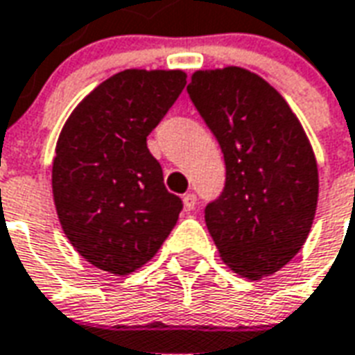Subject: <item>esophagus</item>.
I'll list each match as a JSON object with an SVG mask.
<instances>
[{"instance_id":"1","label":"esophagus","mask_w":355,"mask_h":355,"mask_svg":"<svg viewBox=\"0 0 355 355\" xmlns=\"http://www.w3.org/2000/svg\"><path fill=\"white\" fill-rule=\"evenodd\" d=\"M182 201H184L186 211H193V209H196V205H198V198H196V193H186L184 198H182Z\"/></svg>"}]
</instances>
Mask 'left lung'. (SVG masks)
<instances>
[{
	"mask_svg": "<svg viewBox=\"0 0 355 355\" xmlns=\"http://www.w3.org/2000/svg\"><path fill=\"white\" fill-rule=\"evenodd\" d=\"M191 101L214 133L225 188L205 222L231 271L261 280L303 248L318 207V164L303 125L280 92L256 73L199 69Z\"/></svg>",
	"mask_w": 355,
	"mask_h": 355,
	"instance_id": "obj_1",
	"label": "left lung"
}]
</instances>
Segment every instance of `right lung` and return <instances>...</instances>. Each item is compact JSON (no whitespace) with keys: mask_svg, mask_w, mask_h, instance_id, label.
Returning <instances> with one entry per match:
<instances>
[{"mask_svg":"<svg viewBox=\"0 0 355 355\" xmlns=\"http://www.w3.org/2000/svg\"><path fill=\"white\" fill-rule=\"evenodd\" d=\"M184 86L182 69L120 71L84 97L60 131L52 162L58 220L73 248L114 277L150 261L182 211L146 137Z\"/></svg>","mask_w":355,"mask_h":355,"instance_id":"1","label":"right lung"}]
</instances>
